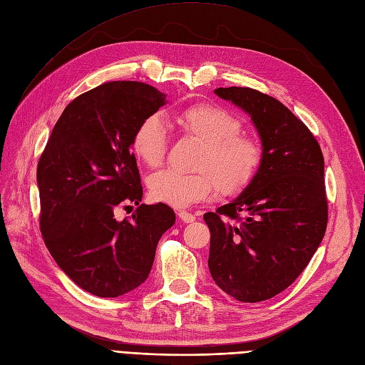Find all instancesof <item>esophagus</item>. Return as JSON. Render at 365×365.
I'll return each mask as SVG.
<instances>
[{"instance_id":"esophagus-1","label":"esophagus","mask_w":365,"mask_h":365,"mask_svg":"<svg viewBox=\"0 0 365 365\" xmlns=\"http://www.w3.org/2000/svg\"><path fill=\"white\" fill-rule=\"evenodd\" d=\"M179 218L183 221V222H194L195 221V215L190 213V212H180L179 213Z\"/></svg>"}]
</instances>
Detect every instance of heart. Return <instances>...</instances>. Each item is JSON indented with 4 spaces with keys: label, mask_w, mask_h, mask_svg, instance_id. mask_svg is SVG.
Returning a JSON list of instances; mask_svg holds the SVG:
<instances>
[{
    "label": "heart",
    "mask_w": 365,
    "mask_h": 365,
    "mask_svg": "<svg viewBox=\"0 0 365 365\" xmlns=\"http://www.w3.org/2000/svg\"><path fill=\"white\" fill-rule=\"evenodd\" d=\"M175 121L186 137L201 143L194 162L197 173L164 170L150 175L147 187L152 200L174 209H187L210 198L217 190L224 197H235L257 178L263 147L240 132L237 115L220 105L195 103L175 115ZM132 150L148 168L165 160L168 129L158 114L143 118L133 133Z\"/></svg>",
    "instance_id": "obj_1"
}]
</instances>
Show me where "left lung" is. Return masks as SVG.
Returning a JSON list of instances; mask_svg holds the SVG:
<instances>
[{"label":"left lung","mask_w":365,"mask_h":365,"mask_svg":"<svg viewBox=\"0 0 365 365\" xmlns=\"http://www.w3.org/2000/svg\"><path fill=\"white\" fill-rule=\"evenodd\" d=\"M215 94L251 117L264 156L245 191L205 213L209 271L235 299L260 302L301 275L325 236V162L313 133L279 101L248 87Z\"/></svg>","instance_id":"8db88e82"}]
</instances>
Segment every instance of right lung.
Listing matches in <instances>:
<instances>
[{
  "instance_id": "obj_1",
  "label": "right lung",
  "mask_w": 365,
  "mask_h": 365,
  "mask_svg": "<svg viewBox=\"0 0 365 365\" xmlns=\"http://www.w3.org/2000/svg\"><path fill=\"white\" fill-rule=\"evenodd\" d=\"M167 94L137 81L106 83L73 99L37 165L40 232L61 271L101 298L141 286L160 236L175 221L167 205H140L143 186L132 138ZM139 207L117 222V205ZM129 207V206H128Z\"/></svg>"
}]
</instances>
